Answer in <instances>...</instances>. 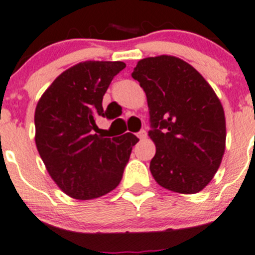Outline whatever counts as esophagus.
<instances>
[{"mask_svg":"<svg viewBox=\"0 0 255 255\" xmlns=\"http://www.w3.org/2000/svg\"><path fill=\"white\" fill-rule=\"evenodd\" d=\"M137 137H138L139 139H144L147 137V132L144 129H142V130H139L138 133H137Z\"/></svg>","mask_w":255,"mask_h":255,"instance_id":"1","label":"esophagus"}]
</instances>
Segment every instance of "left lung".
I'll use <instances>...</instances> for the list:
<instances>
[{
	"label": "left lung",
	"instance_id": "8db88e82",
	"mask_svg": "<svg viewBox=\"0 0 255 255\" xmlns=\"http://www.w3.org/2000/svg\"><path fill=\"white\" fill-rule=\"evenodd\" d=\"M132 78L144 90L149 138L156 154L149 170L160 186L196 194L213 180L225 152L224 108L194 66L171 55L142 59Z\"/></svg>",
	"mask_w": 255,
	"mask_h": 255
}]
</instances>
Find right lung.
Segmentation results:
<instances>
[{
    "mask_svg": "<svg viewBox=\"0 0 255 255\" xmlns=\"http://www.w3.org/2000/svg\"><path fill=\"white\" fill-rule=\"evenodd\" d=\"M122 61H83L56 78L35 109V143L45 167L68 196L101 197L122 180L132 147V133L106 138L97 134L102 102Z\"/></svg>",
    "mask_w": 255,
    "mask_h": 255,
    "instance_id": "right-lung-1",
    "label": "right lung"
}]
</instances>
